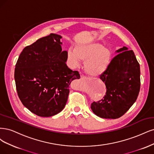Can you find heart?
<instances>
[{"mask_svg":"<svg viewBox=\"0 0 154 154\" xmlns=\"http://www.w3.org/2000/svg\"><path fill=\"white\" fill-rule=\"evenodd\" d=\"M68 57L74 65L78 66L80 60L85 61L84 70L88 75L97 77L108 68L111 61V52L109 49L98 43L78 44L72 49H69Z\"/></svg>","mask_w":154,"mask_h":154,"instance_id":"heart-1","label":"heart"}]
</instances>
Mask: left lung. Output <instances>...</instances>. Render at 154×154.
<instances>
[{
	"instance_id": "obj_1",
	"label": "left lung",
	"mask_w": 154,
	"mask_h": 154,
	"mask_svg": "<svg viewBox=\"0 0 154 154\" xmlns=\"http://www.w3.org/2000/svg\"><path fill=\"white\" fill-rule=\"evenodd\" d=\"M116 52L119 54L100 75L107 88L106 95L91 105L93 112L102 118L123 116L136 102L140 90V66L134 53L125 47Z\"/></svg>"
}]
</instances>
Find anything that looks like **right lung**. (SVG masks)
<instances>
[{"instance_id":"obj_1","label":"right lung","mask_w":154,"mask_h":154,"mask_svg":"<svg viewBox=\"0 0 154 154\" xmlns=\"http://www.w3.org/2000/svg\"><path fill=\"white\" fill-rule=\"evenodd\" d=\"M61 38L51 33L38 39L23 48L15 65L18 96L25 107L39 116L60 112L66 103L71 82L80 77L66 65L68 52H62Z\"/></svg>"}]
</instances>
